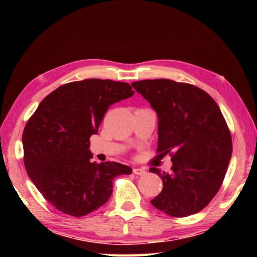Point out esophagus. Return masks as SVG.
I'll use <instances>...</instances> for the list:
<instances>
[{
    "label": "esophagus",
    "instance_id": "esophagus-1",
    "mask_svg": "<svg viewBox=\"0 0 257 257\" xmlns=\"http://www.w3.org/2000/svg\"><path fill=\"white\" fill-rule=\"evenodd\" d=\"M134 173L137 176H145L146 175V169L144 168H135Z\"/></svg>",
    "mask_w": 257,
    "mask_h": 257
}]
</instances>
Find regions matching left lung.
<instances>
[{
	"mask_svg": "<svg viewBox=\"0 0 257 257\" xmlns=\"http://www.w3.org/2000/svg\"><path fill=\"white\" fill-rule=\"evenodd\" d=\"M132 85L156 112L158 152L172 154L170 173L150 169L163 181L152 205L177 217L198 213L217 193L231 159V135L219 105L184 82L149 79Z\"/></svg>",
	"mask_w": 257,
	"mask_h": 257,
	"instance_id": "obj_1",
	"label": "left lung"
}]
</instances>
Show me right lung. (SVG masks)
<instances>
[{"mask_svg":"<svg viewBox=\"0 0 257 257\" xmlns=\"http://www.w3.org/2000/svg\"><path fill=\"white\" fill-rule=\"evenodd\" d=\"M127 82L85 79L60 86L43 99L23 134L25 167L47 202L72 216L104 205L112 181L133 169L116 162H90L92 135L107 107L134 95Z\"/></svg>","mask_w":257,"mask_h":257,"instance_id":"1","label":"right lung"}]
</instances>
